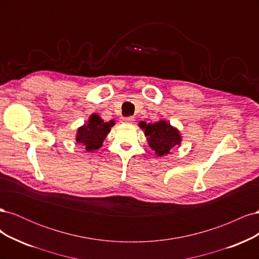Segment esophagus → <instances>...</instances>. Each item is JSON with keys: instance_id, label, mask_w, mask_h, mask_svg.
I'll return each instance as SVG.
<instances>
[{"instance_id": "esophagus-1", "label": "esophagus", "mask_w": 259, "mask_h": 259, "mask_svg": "<svg viewBox=\"0 0 259 259\" xmlns=\"http://www.w3.org/2000/svg\"><path fill=\"white\" fill-rule=\"evenodd\" d=\"M133 121H134V117H133V116L122 117V122H123V123H132Z\"/></svg>"}]
</instances>
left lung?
I'll use <instances>...</instances> for the list:
<instances>
[{
	"instance_id": "8db88e82",
	"label": "left lung",
	"mask_w": 259,
	"mask_h": 259,
	"mask_svg": "<svg viewBox=\"0 0 259 259\" xmlns=\"http://www.w3.org/2000/svg\"><path fill=\"white\" fill-rule=\"evenodd\" d=\"M139 125L145 131L149 146L159 156L168 154L171 148H174L182 142L179 132L171 127L165 121H160L153 124L142 122Z\"/></svg>"
}]
</instances>
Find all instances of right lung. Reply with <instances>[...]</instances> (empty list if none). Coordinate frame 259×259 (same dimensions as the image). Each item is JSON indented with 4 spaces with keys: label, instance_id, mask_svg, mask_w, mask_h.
I'll return each instance as SVG.
<instances>
[{
    "label": "right lung",
    "instance_id": "right-lung-1",
    "mask_svg": "<svg viewBox=\"0 0 259 259\" xmlns=\"http://www.w3.org/2000/svg\"><path fill=\"white\" fill-rule=\"evenodd\" d=\"M114 122H104L97 114H92L89 123L77 131L76 142L83 145L86 151L97 150L103 145L104 139L110 132Z\"/></svg>",
    "mask_w": 259,
    "mask_h": 259
}]
</instances>
